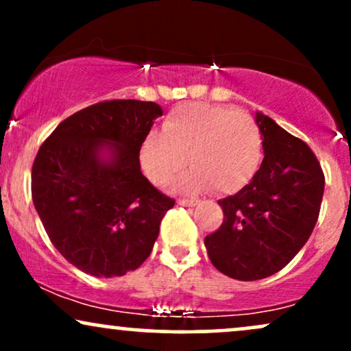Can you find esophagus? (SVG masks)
<instances>
[{
    "instance_id": "34e87169",
    "label": "esophagus",
    "mask_w": 351,
    "mask_h": 351,
    "mask_svg": "<svg viewBox=\"0 0 351 351\" xmlns=\"http://www.w3.org/2000/svg\"><path fill=\"white\" fill-rule=\"evenodd\" d=\"M176 203L180 204V206H195V204H198V199H189V198H178Z\"/></svg>"
}]
</instances>
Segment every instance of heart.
Here are the masks:
<instances>
[{"label": "heart", "instance_id": "1", "mask_svg": "<svg viewBox=\"0 0 351 351\" xmlns=\"http://www.w3.org/2000/svg\"><path fill=\"white\" fill-rule=\"evenodd\" d=\"M186 156L193 171L181 180V186L234 193L259 170L263 132L244 110L219 104H181L165 119L163 134L147 135L140 158L153 183L168 184L186 168Z\"/></svg>", "mask_w": 351, "mask_h": 351}]
</instances>
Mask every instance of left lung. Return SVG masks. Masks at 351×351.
I'll list each match as a JSON object with an SVG mask.
<instances>
[{
	"label": "left lung",
	"mask_w": 351,
	"mask_h": 351,
	"mask_svg": "<svg viewBox=\"0 0 351 351\" xmlns=\"http://www.w3.org/2000/svg\"><path fill=\"white\" fill-rule=\"evenodd\" d=\"M264 160L251 183L219 199L223 224L204 237L211 263L237 280L284 269L304 247L320 215L325 176L304 140L257 114Z\"/></svg>",
	"instance_id": "8db88e82"
}]
</instances>
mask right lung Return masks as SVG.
Here are the masks:
<instances>
[{"mask_svg":"<svg viewBox=\"0 0 351 351\" xmlns=\"http://www.w3.org/2000/svg\"><path fill=\"white\" fill-rule=\"evenodd\" d=\"M155 102L104 100L62 120L39 147L31 195L51 243L82 272L117 277L150 256L175 199L143 176L140 148ZM108 144L110 162L98 158Z\"/></svg>","mask_w":351,"mask_h":351,"instance_id":"obj_1","label":"right lung"}]
</instances>
